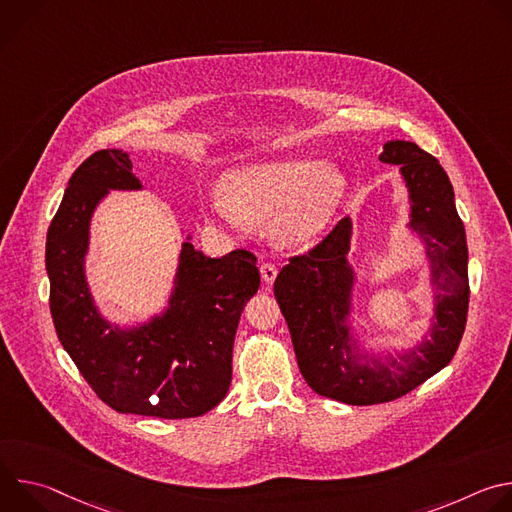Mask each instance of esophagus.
<instances>
[{
    "instance_id": "1",
    "label": "esophagus",
    "mask_w": 512,
    "mask_h": 512,
    "mask_svg": "<svg viewBox=\"0 0 512 512\" xmlns=\"http://www.w3.org/2000/svg\"><path fill=\"white\" fill-rule=\"evenodd\" d=\"M261 277H263V281L271 283V281L277 277V265H275L273 261L261 263Z\"/></svg>"
}]
</instances>
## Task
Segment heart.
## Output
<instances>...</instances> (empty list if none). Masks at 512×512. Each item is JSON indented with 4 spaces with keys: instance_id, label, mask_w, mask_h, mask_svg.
<instances>
[{
    "instance_id": "1",
    "label": "heart",
    "mask_w": 512,
    "mask_h": 512,
    "mask_svg": "<svg viewBox=\"0 0 512 512\" xmlns=\"http://www.w3.org/2000/svg\"><path fill=\"white\" fill-rule=\"evenodd\" d=\"M348 192L346 174L320 158L294 156L245 164L210 196L212 214L233 229L268 218L285 245H306L322 235Z\"/></svg>"
}]
</instances>
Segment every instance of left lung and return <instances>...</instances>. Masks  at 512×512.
Segmentation results:
<instances>
[{
  "label": "left lung",
  "instance_id": "1",
  "mask_svg": "<svg viewBox=\"0 0 512 512\" xmlns=\"http://www.w3.org/2000/svg\"><path fill=\"white\" fill-rule=\"evenodd\" d=\"M379 160L401 166L411 200L409 227L423 239L431 263V338L399 360L381 362L356 352L348 328L354 283L346 261L350 218H342L308 253L289 257L273 285L306 383L318 395L348 405L399 399L440 373L454 358L468 318V245L448 174L413 141H387Z\"/></svg>",
  "mask_w": 512,
  "mask_h": 512
}]
</instances>
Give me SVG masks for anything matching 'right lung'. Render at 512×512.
Here are the masks:
<instances>
[{"label": "right lung", "instance_id": "obj_1", "mask_svg": "<svg viewBox=\"0 0 512 512\" xmlns=\"http://www.w3.org/2000/svg\"><path fill=\"white\" fill-rule=\"evenodd\" d=\"M131 168L123 150H101L70 176L46 237L52 322L72 362L111 409L198 417L229 391L239 318L259 289L257 257L237 249L210 259L186 241L168 310L129 330L109 324L85 279L89 225L109 190L141 188Z\"/></svg>", "mask_w": 512, "mask_h": 512}]
</instances>
